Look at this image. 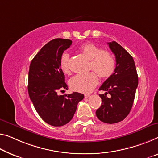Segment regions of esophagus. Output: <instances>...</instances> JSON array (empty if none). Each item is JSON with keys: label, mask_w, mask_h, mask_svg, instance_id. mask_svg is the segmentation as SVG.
<instances>
[{"label": "esophagus", "mask_w": 158, "mask_h": 158, "mask_svg": "<svg viewBox=\"0 0 158 158\" xmlns=\"http://www.w3.org/2000/svg\"><path fill=\"white\" fill-rule=\"evenodd\" d=\"M89 97H90V94H85V98H89Z\"/></svg>", "instance_id": "obj_1"}]
</instances>
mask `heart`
Segmentation results:
<instances>
[{
  "label": "heart",
  "mask_w": 158,
  "mask_h": 158,
  "mask_svg": "<svg viewBox=\"0 0 158 158\" xmlns=\"http://www.w3.org/2000/svg\"><path fill=\"white\" fill-rule=\"evenodd\" d=\"M80 51L89 61V69L98 73L102 79H106L112 76L115 71L116 62L111 52L102 50L100 47L92 43H87L80 48ZM69 55L64 53L60 60V65L65 73H69ZM98 77L95 73L92 71L85 74H77L73 77L70 84L74 90L81 93H89L97 85Z\"/></svg>",
  "instance_id": "b5f03b06"
}]
</instances>
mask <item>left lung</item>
<instances>
[{
	"label": "left lung",
	"instance_id": "left-lung-1",
	"mask_svg": "<svg viewBox=\"0 0 158 158\" xmlns=\"http://www.w3.org/2000/svg\"><path fill=\"white\" fill-rule=\"evenodd\" d=\"M107 44L115 56L116 65L112 76L99 87V90L105 93L99 94L102 104L96 111V116L104 123H115L124 119L131 110L138 77L129 53L114 41Z\"/></svg>",
	"mask_w": 158,
	"mask_h": 158
}]
</instances>
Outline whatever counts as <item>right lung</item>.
<instances>
[{
    "label": "right lung",
    "instance_id": "add662e5",
    "mask_svg": "<svg viewBox=\"0 0 158 158\" xmlns=\"http://www.w3.org/2000/svg\"><path fill=\"white\" fill-rule=\"evenodd\" d=\"M72 41L55 39L41 48L31 61L28 76V93L36 111L46 123L54 127L66 124L73 117L77 105L84 94L74 92L59 95L68 89L60 65L61 55Z\"/></svg>",
    "mask_w": 158,
    "mask_h": 158
}]
</instances>
